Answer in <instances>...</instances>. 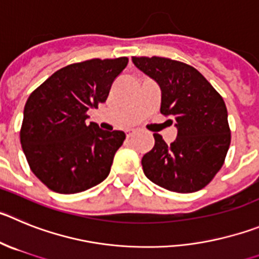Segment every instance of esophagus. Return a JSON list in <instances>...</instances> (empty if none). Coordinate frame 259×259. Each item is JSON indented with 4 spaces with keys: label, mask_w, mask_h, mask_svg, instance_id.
Masks as SVG:
<instances>
[{
    "label": "esophagus",
    "mask_w": 259,
    "mask_h": 259,
    "mask_svg": "<svg viewBox=\"0 0 259 259\" xmlns=\"http://www.w3.org/2000/svg\"><path fill=\"white\" fill-rule=\"evenodd\" d=\"M133 134H134V130H127V132H126V137H127V138H130V137H132Z\"/></svg>",
    "instance_id": "esophagus-1"
}]
</instances>
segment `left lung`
<instances>
[{
	"label": "left lung",
	"mask_w": 259,
	"mask_h": 259,
	"mask_svg": "<svg viewBox=\"0 0 259 259\" xmlns=\"http://www.w3.org/2000/svg\"><path fill=\"white\" fill-rule=\"evenodd\" d=\"M133 63L160 85V112L178 129L170 146L161 135L153 134L155 146L142 158L144 174L173 192L201 190L225 164L231 143L223 98L186 63L161 57H133Z\"/></svg>",
	"instance_id": "obj_1"
}]
</instances>
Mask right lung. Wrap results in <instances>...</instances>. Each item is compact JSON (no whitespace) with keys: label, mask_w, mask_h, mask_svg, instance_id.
Segmentation results:
<instances>
[{"label":"right lung","mask_w":259,"mask_h":259,"mask_svg":"<svg viewBox=\"0 0 259 259\" xmlns=\"http://www.w3.org/2000/svg\"><path fill=\"white\" fill-rule=\"evenodd\" d=\"M126 57L73 63L32 92L24 107L20 143L32 173L49 190L77 193L108 177L124 132L86 124L88 109L104 103Z\"/></svg>","instance_id":"1"}]
</instances>
